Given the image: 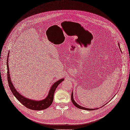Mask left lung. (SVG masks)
I'll return each mask as SVG.
<instances>
[{"label":"left lung","mask_w":130,"mask_h":130,"mask_svg":"<svg viewBox=\"0 0 130 130\" xmlns=\"http://www.w3.org/2000/svg\"><path fill=\"white\" fill-rule=\"evenodd\" d=\"M119 44V43H118ZM71 101H72V103L74 104V105L76 106L77 107V108L78 109H83V110H96V109H89V108H84V107H82L81 106L79 105L78 104H77L75 102V101L74 100V98H73V93L72 92V93H71Z\"/></svg>","instance_id":"left-lung-1"}]
</instances>
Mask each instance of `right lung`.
Here are the masks:
<instances>
[{
  "mask_svg": "<svg viewBox=\"0 0 130 130\" xmlns=\"http://www.w3.org/2000/svg\"><path fill=\"white\" fill-rule=\"evenodd\" d=\"M9 53L8 54L7 56V80L8 83L9 85V87H10L12 92L13 93L14 96L16 97L17 99L21 103L26 106L27 108L29 109L30 110H44L48 108L53 103V99H54V94L55 91L56 90V88L59 86V84H60L63 80H64L63 78L61 79L56 82L52 86L51 90L48 93V95L47 97L42 101H33L32 100H29L28 98H27L24 97L21 95L19 92L15 90L14 86L11 82L10 76V73H9V69H8V57L9 56Z\"/></svg>",
  "mask_w": 130,
  "mask_h": 130,
  "instance_id": "right-lung-1",
  "label": "right lung"
}]
</instances>
